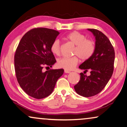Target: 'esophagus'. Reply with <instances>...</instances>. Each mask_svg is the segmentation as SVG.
Here are the masks:
<instances>
[{
    "label": "esophagus",
    "instance_id": "34e87169",
    "mask_svg": "<svg viewBox=\"0 0 127 127\" xmlns=\"http://www.w3.org/2000/svg\"><path fill=\"white\" fill-rule=\"evenodd\" d=\"M64 72H65V73H70V71L67 70H66V69H65V70H64Z\"/></svg>",
    "mask_w": 127,
    "mask_h": 127
}]
</instances>
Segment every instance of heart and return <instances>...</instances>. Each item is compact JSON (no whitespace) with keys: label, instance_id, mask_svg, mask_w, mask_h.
<instances>
[{"label":"heart","instance_id":"1","mask_svg":"<svg viewBox=\"0 0 127 127\" xmlns=\"http://www.w3.org/2000/svg\"><path fill=\"white\" fill-rule=\"evenodd\" d=\"M66 39L76 45L73 51V54L76 55L60 58L57 62L58 67L66 70H72L79 63V58L83 61L88 60L94 53L95 42L93 40L87 39L84 34L74 31L67 34ZM50 49L54 54L60 55L61 53V43L60 40L55 39L51 43Z\"/></svg>","mask_w":127,"mask_h":127}]
</instances>
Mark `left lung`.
Returning a JSON list of instances; mask_svg holds the SVG:
<instances>
[{
  "instance_id": "left-lung-1",
  "label": "left lung",
  "mask_w": 127,
  "mask_h": 127,
  "mask_svg": "<svg viewBox=\"0 0 127 127\" xmlns=\"http://www.w3.org/2000/svg\"><path fill=\"white\" fill-rule=\"evenodd\" d=\"M95 36V50L91 58L79 66L84 72L90 71V76L81 73L79 82L74 86L78 94L84 97L94 96L102 91L112 77L114 70L115 53L107 36L95 29H88Z\"/></svg>"
}]
</instances>
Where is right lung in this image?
<instances>
[{"instance_id": "add662e5", "label": "right lung", "mask_w": 127, "mask_h": 127, "mask_svg": "<svg viewBox=\"0 0 127 127\" xmlns=\"http://www.w3.org/2000/svg\"><path fill=\"white\" fill-rule=\"evenodd\" d=\"M60 34L46 28H35L23 36L14 55L17 81L22 90L33 98L43 99L53 93L63 69L43 72V67H52L55 62L50 49L51 43Z\"/></svg>"}]
</instances>
